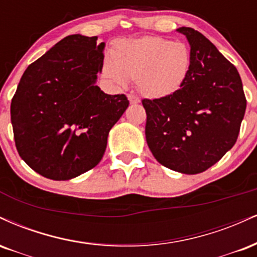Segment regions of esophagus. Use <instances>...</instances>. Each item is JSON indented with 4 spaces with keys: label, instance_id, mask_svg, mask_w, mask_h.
Masks as SVG:
<instances>
[{
    "label": "esophagus",
    "instance_id": "obj_1",
    "mask_svg": "<svg viewBox=\"0 0 257 257\" xmlns=\"http://www.w3.org/2000/svg\"><path fill=\"white\" fill-rule=\"evenodd\" d=\"M127 98H128V101H130V103H140L141 102V99H140V97H138V96H136V95H134V93H130V95H127Z\"/></svg>",
    "mask_w": 257,
    "mask_h": 257
}]
</instances>
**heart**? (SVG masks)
I'll use <instances>...</instances> for the list:
<instances>
[{"label": "heart", "mask_w": 257, "mask_h": 257, "mask_svg": "<svg viewBox=\"0 0 257 257\" xmlns=\"http://www.w3.org/2000/svg\"><path fill=\"white\" fill-rule=\"evenodd\" d=\"M192 56L188 44L148 36L116 42L113 55L107 56L102 73L117 89L136 79L137 89L150 98L177 92L188 79Z\"/></svg>", "instance_id": "b5f03b06"}]
</instances>
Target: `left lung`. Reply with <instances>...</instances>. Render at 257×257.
Masks as SVG:
<instances>
[{
	"label": "left lung",
	"mask_w": 257,
	"mask_h": 257,
	"mask_svg": "<svg viewBox=\"0 0 257 257\" xmlns=\"http://www.w3.org/2000/svg\"><path fill=\"white\" fill-rule=\"evenodd\" d=\"M192 62L188 79L173 95L143 99L146 138L154 158L184 174L204 172L236 143L246 108L237 68L209 39L191 27Z\"/></svg>",
	"instance_id": "left-lung-1"
}]
</instances>
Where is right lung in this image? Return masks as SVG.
<instances>
[{
    "label": "right lung",
    "mask_w": 257,
    "mask_h": 257,
    "mask_svg": "<svg viewBox=\"0 0 257 257\" xmlns=\"http://www.w3.org/2000/svg\"><path fill=\"white\" fill-rule=\"evenodd\" d=\"M104 43L71 35L31 63L11 104L20 158L53 180H68L103 158L110 128L128 107L125 95L96 85Z\"/></svg>",
    "instance_id": "1"
}]
</instances>
